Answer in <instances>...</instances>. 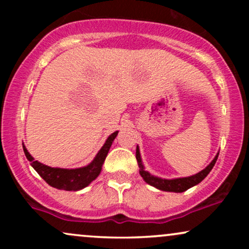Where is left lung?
<instances>
[{
  "instance_id": "left-lung-1",
  "label": "left lung",
  "mask_w": 249,
  "mask_h": 249,
  "mask_svg": "<svg viewBox=\"0 0 249 249\" xmlns=\"http://www.w3.org/2000/svg\"><path fill=\"white\" fill-rule=\"evenodd\" d=\"M218 156L219 153H216V156L214 157L213 160L211 161L210 164L204 168V170L200 171L199 173L193 174V176H190V177H184V178L162 179V178H159V177L152 176V174L145 170V166L142 165V157H141V152H139L138 145H137V150H136V158H137V161H138L139 173H141L142 179H144L148 185L158 188V190L165 191V192H174V193L185 192V191H187L188 188L196 186V185H198L199 182H201L202 180L208 176V173L212 171L213 166L216 162V159H218Z\"/></svg>"
}]
</instances>
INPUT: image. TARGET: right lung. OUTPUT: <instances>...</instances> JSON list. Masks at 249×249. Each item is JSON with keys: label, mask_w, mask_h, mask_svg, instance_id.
<instances>
[{"label": "right lung", "mask_w": 249, "mask_h": 249, "mask_svg": "<svg viewBox=\"0 0 249 249\" xmlns=\"http://www.w3.org/2000/svg\"><path fill=\"white\" fill-rule=\"evenodd\" d=\"M118 134V131L113 132L107 137L98 153L93 158V160L88 164L87 166L78 168H59V167H50L48 165L42 164V162L35 160L33 156L28 152L27 147L23 145V151L27 159L31 162V166L35 168V171L42 177L50 186L58 188V190L64 191H79L84 187L89 186L91 182L95 180L99 173L102 172V166L104 164L105 158H107L108 150L111 145Z\"/></svg>", "instance_id": "1"}]
</instances>
